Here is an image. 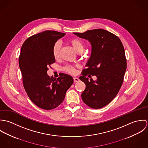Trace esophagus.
Listing matches in <instances>:
<instances>
[{
	"label": "esophagus",
	"instance_id": "esophagus-1",
	"mask_svg": "<svg viewBox=\"0 0 148 148\" xmlns=\"http://www.w3.org/2000/svg\"><path fill=\"white\" fill-rule=\"evenodd\" d=\"M73 80H74V83H77L80 81V79L78 77H74Z\"/></svg>",
	"mask_w": 148,
	"mask_h": 148
}]
</instances>
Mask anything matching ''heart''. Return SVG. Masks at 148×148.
<instances>
[{
	"mask_svg": "<svg viewBox=\"0 0 148 148\" xmlns=\"http://www.w3.org/2000/svg\"><path fill=\"white\" fill-rule=\"evenodd\" d=\"M69 42L72 45L74 49L77 52L83 51L84 45L82 42L77 39H72L69 40ZM60 49V43L59 42H55L52 48V55L55 59H57L59 56V52ZM64 71L69 74L74 75L76 72V69L75 66L71 65H66L63 68Z\"/></svg>",
	"mask_w": 148,
	"mask_h": 148,
	"instance_id": "1",
	"label": "heart"
}]
</instances>
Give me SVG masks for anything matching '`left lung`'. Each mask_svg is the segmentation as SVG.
<instances>
[{
	"instance_id": "1",
	"label": "left lung",
	"mask_w": 148,
	"mask_h": 148,
	"mask_svg": "<svg viewBox=\"0 0 148 148\" xmlns=\"http://www.w3.org/2000/svg\"><path fill=\"white\" fill-rule=\"evenodd\" d=\"M73 34L88 40L92 46L87 68L79 77L86 85L82 94L83 101L92 108H101L113 100L123 84L127 69L124 46L117 36L103 29ZM88 74L96 75L97 79L89 81L86 77Z\"/></svg>"
}]
</instances>
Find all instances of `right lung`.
<instances>
[{
	"label": "right lung",
	"instance_id": "1",
	"mask_svg": "<svg viewBox=\"0 0 148 148\" xmlns=\"http://www.w3.org/2000/svg\"><path fill=\"white\" fill-rule=\"evenodd\" d=\"M65 35L44 31L28 38L21 47L19 65L24 88L30 100L43 109L51 110L59 106L73 83L72 77L65 73L57 79L47 75L49 66L55 62L53 46Z\"/></svg>",
	"mask_w": 148,
	"mask_h": 148
}]
</instances>
